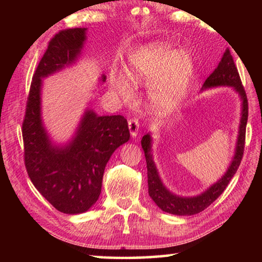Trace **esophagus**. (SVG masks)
Masks as SVG:
<instances>
[{
  "instance_id": "esophagus-1",
  "label": "esophagus",
  "mask_w": 262,
  "mask_h": 262,
  "mask_svg": "<svg viewBox=\"0 0 262 262\" xmlns=\"http://www.w3.org/2000/svg\"><path fill=\"white\" fill-rule=\"evenodd\" d=\"M128 127H129V132H130V135L133 137H135L137 135V133H139L140 129V122H139V119L136 118H132L128 120Z\"/></svg>"
}]
</instances>
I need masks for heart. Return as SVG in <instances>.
Returning a JSON list of instances; mask_svg holds the SVG:
<instances>
[{
    "label": "heart",
    "instance_id": "heart-1",
    "mask_svg": "<svg viewBox=\"0 0 262 262\" xmlns=\"http://www.w3.org/2000/svg\"><path fill=\"white\" fill-rule=\"evenodd\" d=\"M193 72V60L187 52L167 42L151 43L133 57L127 69L128 79L121 74L111 76L110 86L122 99H129L133 85L151 83L155 106L165 107L179 98Z\"/></svg>",
    "mask_w": 262,
    "mask_h": 262
}]
</instances>
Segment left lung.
I'll use <instances>...</instances> for the list:
<instances>
[{"label": "left lung", "instance_id": "obj_1", "mask_svg": "<svg viewBox=\"0 0 262 262\" xmlns=\"http://www.w3.org/2000/svg\"><path fill=\"white\" fill-rule=\"evenodd\" d=\"M220 85H229L236 90L243 100L242 104V119L241 125H239V135L236 145V152L231 164L225 172V174L217 181L216 184L210 186L206 192L193 198H181L172 194L165 186L163 185L161 178H159L156 165L152 161L151 156V136L149 134L144 135L141 140L142 148H143L144 156L147 159V168H148V187L149 195L155 203L161 208L163 211L170 212L173 215H194L207 207H209L220 195L227 188L230 180L236 174L239 165H241L244 148H245V134H246V123L248 117V101L247 96L244 89L241 76H239L238 69L234 64L231 53L229 48L224 52L223 56L220 61L219 66L212 72L209 77H207L206 82L203 83L202 89H208L212 86Z\"/></svg>", "mask_w": 262, "mask_h": 262}]
</instances>
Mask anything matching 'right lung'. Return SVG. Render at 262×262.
<instances>
[{
	"instance_id": "add662e5",
	"label": "right lung",
	"mask_w": 262,
	"mask_h": 262,
	"mask_svg": "<svg viewBox=\"0 0 262 262\" xmlns=\"http://www.w3.org/2000/svg\"><path fill=\"white\" fill-rule=\"evenodd\" d=\"M86 29L62 30L39 62L21 126L24 162L31 181L51 205L64 214H81L98 200L104 170L114 150L129 140L122 115H97L88 110L73 141L55 147L41 122V78L72 64L81 54ZM105 81V76H103Z\"/></svg>"
}]
</instances>
